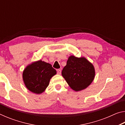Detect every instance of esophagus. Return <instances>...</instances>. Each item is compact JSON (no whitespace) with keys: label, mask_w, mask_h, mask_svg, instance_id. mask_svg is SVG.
Instances as JSON below:
<instances>
[{"label":"esophagus","mask_w":125,"mask_h":125,"mask_svg":"<svg viewBox=\"0 0 125 125\" xmlns=\"http://www.w3.org/2000/svg\"><path fill=\"white\" fill-rule=\"evenodd\" d=\"M57 74L59 75H60L61 74V69H58L57 70Z\"/></svg>","instance_id":"esophagus-1"}]
</instances>
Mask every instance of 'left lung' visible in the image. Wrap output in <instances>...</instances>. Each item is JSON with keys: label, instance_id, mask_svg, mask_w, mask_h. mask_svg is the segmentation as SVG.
Listing matches in <instances>:
<instances>
[{"label": "left lung", "instance_id": "obj_1", "mask_svg": "<svg viewBox=\"0 0 125 125\" xmlns=\"http://www.w3.org/2000/svg\"><path fill=\"white\" fill-rule=\"evenodd\" d=\"M62 75L69 86L75 92L86 89L94 79L95 72L94 65L84 57H69L63 68Z\"/></svg>", "mask_w": 125, "mask_h": 125}]
</instances>
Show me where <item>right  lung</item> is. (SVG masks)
<instances>
[{"mask_svg": "<svg viewBox=\"0 0 125 125\" xmlns=\"http://www.w3.org/2000/svg\"><path fill=\"white\" fill-rule=\"evenodd\" d=\"M56 73V69L51 64L40 60L32 62L25 68L22 73V79L27 89L40 94L46 90L51 78Z\"/></svg>", "mask_w": 125, "mask_h": 125, "instance_id": "add662e5", "label": "right lung"}]
</instances>
